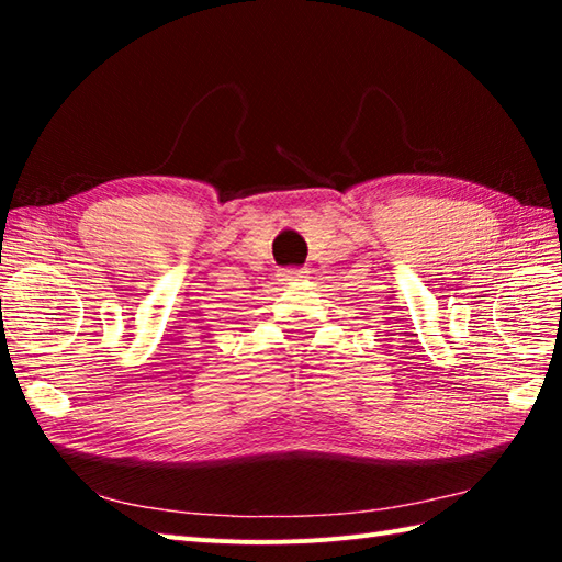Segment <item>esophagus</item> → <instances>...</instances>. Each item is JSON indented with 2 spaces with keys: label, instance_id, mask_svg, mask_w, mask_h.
Wrapping results in <instances>:
<instances>
[{
  "label": "esophagus",
  "instance_id": "esophagus-1",
  "mask_svg": "<svg viewBox=\"0 0 562 562\" xmlns=\"http://www.w3.org/2000/svg\"><path fill=\"white\" fill-rule=\"evenodd\" d=\"M284 282H296V280H302V278H306V270H284Z\"/></svg>",
  "mask_w": 562,
  "mask_h": 562
}]
</instances>
